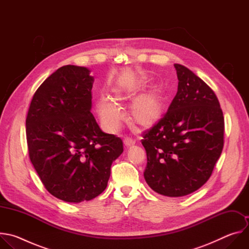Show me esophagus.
Masks as SVG:
<instances>
[{"instance_id": "esophagus-1", "label": "esophagus", "mask_w": 249, "mask_h": 249, "mask_svg": "<svg viewBox=\"0 0 249 249\" xmlns=\"http://www.w3.org/2000/svg\"><path fill=\"white\" fill-rule=\"evenodd\" d=\"M124 144L126 147H131V146H134L135 145V141L130 139V138H126L124 140Z\"/></svg>"}]
</instances>
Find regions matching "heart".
Returning a JSON list of instances; mask_svg holds the SVG:
<instances>
[{"instance_id":"heart-1","label":"heart","mask_w":249,"mask_h":249,"mask_svg":"<svg viewBox=\"0 0 249 249\" xmlns=\"http://www.w3.org/2000/svg\"><path fill=\"white\" fill-rule=\"evenodd\" d=\"M144 81L134 87L116 86L112 90V97L100 96L96 107L103 125L109 131L119 129L124 115L119 104L134 98ZM164 111V100L157 89L150 90L137 96L131 103L129 116L131 121L140 128H151L161 118Z\"/></svg>"}]
</instances>
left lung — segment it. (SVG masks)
I'll use <instances>...</instances> for the list:
<instances>
[{"label":"left lung","instance_id":"obj_1","mask_svg":"<svg viewBox=\"0 0 249 249\" xmlns=\"http://www.w3.org/2000/svg\"><path fill=\"white\" fill-rule=\"evenodd\" d=\"M178 88L167 112L143 133L149 186L168 197L203 186L224 148L225 120L213 89L192 71L175 64Z\"/></svg>","mask_w":249,"mask_h":249}]
</instances>
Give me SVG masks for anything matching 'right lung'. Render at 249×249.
I'll return each mask as SVG.
<instances>
[{
    "instance_id": "add662e5",
    "label": "right lung",
    "mask_w": 249,
    "mask_h": 249,
    "mask_svg": "<svg viewBox=\"0 0 249 249\" xmlns=\"http://www.w3.org/2000/svg\"><path fill=\"white\" fill-rule=\"evenodd\" d=\"M93 78L85 67L59 68L35 91L25 120L29 159L46 190L65 202L101 194L122 140L102 132L91 108Z\"/></svg>"
}]
</instances>
